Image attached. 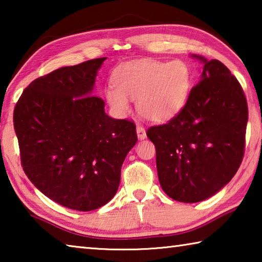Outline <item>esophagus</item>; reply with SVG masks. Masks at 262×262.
I'll list each match as a JSON object with an SVG mask.
<instances>
[{
  "label": "esophagus",
  "mask_w": 262,
  "mask_h": 262,
  "mask_svg": "<svg viewBox=\"0 0 262 262\" xmlns=\"http://www.w3.org/2000/svg\"><path fill=\"white\" fill-rule=\"evenodd\" d=\"M136 132H137V136H139L140 140H143V139H145V136H147V134H145V129L141 125L136 126Z\"/></svg>",
  "instance_id": "esophagus-1"
}]
</instances>
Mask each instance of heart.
I'll use <instances>...</instances> for the list:
<instances>
[{
  "label": "heart",
  "mask_w": 262,
  "mask_h": 262,
  "mask_svg": "<svg viewBox=\"0 0 262 262\" xmlns=\"http://www.w3.org/2000/svg\"><path fill=\"white\" fill-rule=\"evenodd\" d=\"M193 81L192 69L185 61L141 60L129 62L114 75V85L106 89V98L118 112L129 108L128 98L150 121H164L183 107Z\"/></svg>",
  "instance_id": "obj_1"
}]
</instances>
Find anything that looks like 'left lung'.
Segmentation results:
<instances>
[{
    "instance_id": "obj_1",
    "label": "left lung",
    "mask_w": 262,
    "mask_h": 262,
    "mask_svg": "<svg viewBox=\"0 0 262 262\" xmlns=\"http://www.w3.org/2000/svg\"><path fill=\"white\" fill-rule=\"evenodd\" d=\"M196 57L205 63L202 76L183 108L147 130L163 190L185 203L206 200L233 178L245 152L248 119L238 79L221 61Z\"/></svg>"
}]
</instances>
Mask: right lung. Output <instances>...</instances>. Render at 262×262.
Listing matches in <instances>:
<instances>
[{
    "instance_id": "add662e5",
    "label": "right lung",
    "mask_w": 262,
    "mask_h": 262,
    "mask_svg": "<svg viewBox=\"0 0 262 262\" xmlns=\"http://www.w3.org/2000/svg\"><path fill=\"white\" fill-rule=\"evenodd\" d=\"M106 57L43 75L30 83L14 111L21 167L59 205L98 209L117 193L121 166L134 147V121L113 119L92 95Z\"/></svg>"
}]
</instances>
